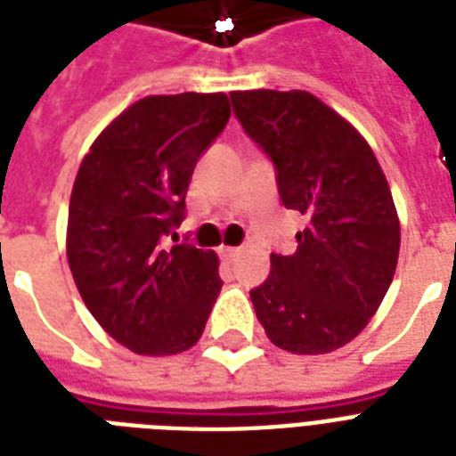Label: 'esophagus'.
<instances>
[{"label":"esophagus","instance_id":"esophagus-1","mask_svg":"<svg viewBox=\"0 0 456 456\" xmlns=\"http://www.w3.org/2000/svg\"><path fill=\"white\" fill-rule=\"evenodd\" d=\"M220 253H222V257L227 260V263H232V260H236V257H239V253H241V250L232 248V246H222Z\"/></svg>","mask_w":456,"mask_h":456}]
</instances>
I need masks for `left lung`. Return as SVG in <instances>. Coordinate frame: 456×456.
Wrapping results in <instances>:
<instances>
[{"label": "left lung", "mask_w": 456, "mask_h": 456, "mask_svg": "<svg viewBox=\"0 0 456 456\" xmlns=\"http://www.w3.org/2000/svg\"><path fill=\"white\" fill-rule=\"evenodd\" d=\"M234 113L277 167L281 203L307 224L293 256L250 291L267 338L293 354L338 350L369 324L400 256L388 179L371 146L310 92H232Z\"/></svg>", "instance_id": "left-lung-1"}]
</instances>
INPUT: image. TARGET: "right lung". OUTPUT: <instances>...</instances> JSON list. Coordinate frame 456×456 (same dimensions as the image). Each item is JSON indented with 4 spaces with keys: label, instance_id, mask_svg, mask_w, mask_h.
Returning a JSON list of instances; mask_svg holds the SVG:
<instances>
[{
    "label": "right lung",
    "instance_id": "right-lung-1",
    "mask_svg": "<svg viewBox=\"0 0 456 456\" xmlns=\"http://www.w3.org/2000/svg\"><path fill=\"white\" fill-rule=\"evenodd\" d=\"M229 113L222 92L144 96L82 158L68 208V265L92 317L132 353L193 347L220 296L213 250L163 241L184 217L193 165Z\"/></svg>",
    "mask_w": 456,
    "mask_h": 456
}]
</instances>
